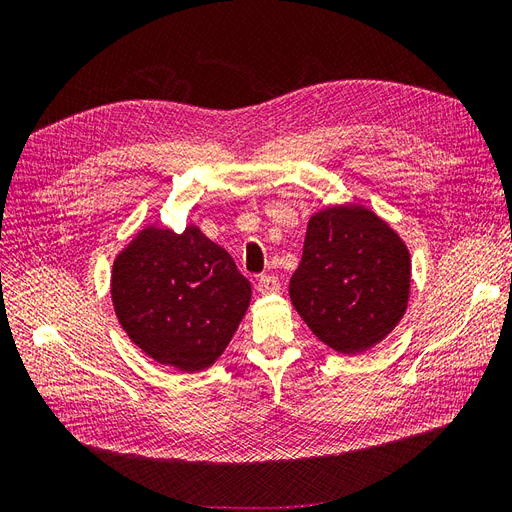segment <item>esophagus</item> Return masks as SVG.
Masks as SVG:
<instances>
[{
    "instance_id": "34e87169",
    "label": "esophagus",
    "mask_w": 512,
    "mask_h": 512,
    "mask_svg": "<svg viewBox=\"0 0 512 512\" xmlns=\"http://www.w3.org/2000/svg\"><path fill=\"white\" fill-rule=\"evenodd\" d=\"M280 280H277L275 275H260L258 277V284H256V288H258V292L260 294H275V292H280Z\"/></svg>"
}]
</instances>
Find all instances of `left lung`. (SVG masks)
I'll return each mask as SVG.
<instances>
[{
	"instance_id": "8db88e82",
	"label": "left lung",
	"mask_w": 512,
	"mask_h": 512,
	"mask_svg": "<svg viewBox=\"0 0 512 512\" xmlns=\"http://www.w3.org/2000/svg\"><path fill=\"white\" fill-rule=\"evenodd\" d=\"M410 269L406 243L374 211L329 207L309 218L290 301L322 344L365 352L404 318Z\"/></svg>"
}]
</instances>
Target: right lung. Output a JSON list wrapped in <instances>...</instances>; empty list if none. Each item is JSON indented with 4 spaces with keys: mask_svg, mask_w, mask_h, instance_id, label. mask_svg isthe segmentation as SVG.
<instances>
[{
    "mask_svg": "<svg viewBox=\"0 0 512 512\" xmlns=\"http://www.w3.org/2000/svg\"><path fill=\"white\" fill-rule=\"evenodd\" d=\"M111 297L132 342L185 374L218 361L252 299L235 260L188 226H147L113 262Z\"/></svg>",
    "mask_w": 512,
    "mask_h": 512,
    "instance_id": "right-lung-1",
    "label": "right lung"
}]
</instances>
